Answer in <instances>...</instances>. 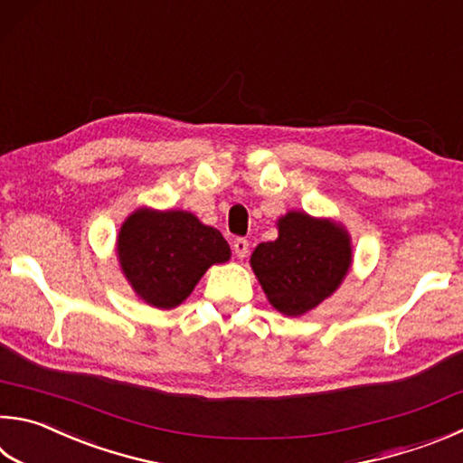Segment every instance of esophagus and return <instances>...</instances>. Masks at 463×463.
<instances>
[{
	"mask_svg": "<svg viewBox=\"0 0 463 463\" xmlns=\"http://www.w3.org/2000/svg\"><path fill=\"white\" fill-rule=\"evenodd\" d=\"M232 250H234V255H237L239 259L247 257V253H249V241L247 239H237V241L232 242Z\"/></svg>",
	"mask_w": 463,
	"mask_h": 463,
	"instance_id": "34e87169",
	"label": "esophagus"
}]
</instances>
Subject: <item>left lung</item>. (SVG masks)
Listing matches in <instances>:
<instances>
[{"mask_svg": "<svg viewBox=\"0 0 463 463\" xmlns=\"http://www.w3.org/2000/svg\"><path fill=\"white\" fill-rule=\"evenodd\" d=\"M279 237L250 255V267L277 312L298 317L340 288L352 265L348 231L327 218L291 210L277 221Z\"/></svg>", "mask_w": 463, "mask_h": 463, "instance_id": "1", "label": "left lung"}]
</instances>
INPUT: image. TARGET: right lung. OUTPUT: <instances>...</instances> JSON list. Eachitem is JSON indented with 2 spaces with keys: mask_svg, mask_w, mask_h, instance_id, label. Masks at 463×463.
Wrapping results in <instances>:
<instances>
[{
  "mask_svg": "<svg viewBox=\"0 0 463 463\" xmlns=\"http://www.w3.org/2000/svg\"><path fill=\"white\" fill-rule=\"evenodd\" d=\"M117 257L125 279L146 304L172 309L190 296L210 265L231 259V247L192 213L139 208L121 224Z\"/></svg>",
  "mask_w": 463,
  "mask_h": 463,
  "instance_id": "add662e5",
  "label": "right lung"
}]
</instances>
